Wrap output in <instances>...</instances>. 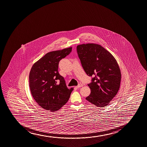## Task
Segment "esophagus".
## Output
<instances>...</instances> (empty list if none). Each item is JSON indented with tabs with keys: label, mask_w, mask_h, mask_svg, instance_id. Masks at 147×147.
<instances>
[{
	"label": "esophagus",
	"mask_w": 147,
	"mask_h": 147,
	"mask_svg": "<svg viewBox=\"0 0 147 147\" xmlns=\"http://www.w3.org/2000/svg\"><path fill=\"white\" fill-rule=\"evenodd\" d=\"M83 86V84H78L77 86H76V88H81V87H82Z\"/></svg>",
	"instance_id": "obj_1"
}]
</instances>
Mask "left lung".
Instances as JSON below:
<instances>
[{"instance_id":"8db88e82","label":"left lung","mask_w":147,"mask_h":147,"mask_svg":"<svg viewBox=\"0 0 147 147\" xmlns=\"http://www.w3.org/2000/svg\"><path fill=\"white\" fill-rule=\"evenodd\" d=\"M78 55L86 74L93 78L88 84L91 93L86 100L98 107L108 105L120 86L121 74L116 60L100 45L87 43L77 46Z\"/></svg>"}]
</instances>
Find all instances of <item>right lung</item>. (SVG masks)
<instances>
[{"mask_svg": "<svg viewBox=\"0 0 147 147\" xmlns=\"http://www.w3.org/2000/svg\"><path fill=\"white\" fill-rule=\"evenodd\" d=\"M72 47L52 51L33 64L29 74L32 95L41 107L54 112L67 102L73 88H67L58 71L59 63L69 54Z\"/></svg>", "mask_w": 147, "mask_h": 147, "instance_id": "obj_1", "label": "right lung"}]
</instances>
